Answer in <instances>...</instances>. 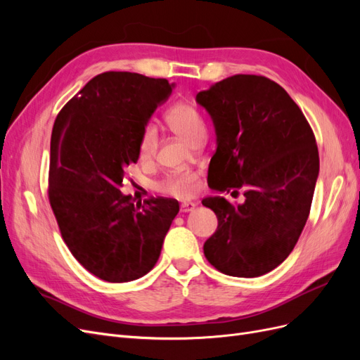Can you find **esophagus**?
<instances>
[{
	"mask_svg": "<svg viewBox=\"0 0 360 360\" xmlns=\"http://www.w3.org/2000/svg\"><path fill=\"white\" fill-rule=\"evenodd\" d=\"M195 207H197V204H195V202H181L180 212L181 213H188V212H192Z\"/></svg>",
	"mask_w": 360,
	"mask_h": 360,
	"instance_id": "esophagus-1",
	"label": "esophagus"
}]
</instances>
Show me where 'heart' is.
Wrapping results in <instances>:
<instances>
[{
  "label": "heart",
  "instance_id": "1",
  "mask_svg": "<svg viewBox=\"0 0 360 360\" xmlns=\"http://www.w3.org/2000/svg\"><path fill=\"white\" fill-rule=\"evenodd\" d=\"M168 126L180 138L192 144L195 138L205 134V124L197 108L186 102L174 103L165 114ZM158 147V130L153 124H147L141 134L138 151L143 159H150L155 155ZM163 192H167L177 198H191L198 189V174L195 171H179L172 172L160 183L159 186Z\"/></svg>",
  "mask_w": 360,
  "mask_h": 360
}]
</instances>
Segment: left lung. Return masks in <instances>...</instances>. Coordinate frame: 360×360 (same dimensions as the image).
<instances>
[{"label":"left lung","instance_id":"left-lung-1","mask_svg":"<svg viewBox=\"0 0 360 360\" xmlns=\"http://www.w3.org/2000/svg\"><path fill=\"white\" fill-rule=\"evenodd\" d=\"M197 102L216 134L209 186L245 189L238 205L202 200L217 216L204 255L225 275H266L290 255L309 216L320 171L312 129L288 93L264 76H230L200 91Z\"/></svg>","mask_w":360,"mask_h":360}]
</instances>
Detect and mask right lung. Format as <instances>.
Here are the masks:
<instances>
[{
	"label": "right lung",
	"mask_w": 360,
	"mask_h": 360,
	"mask_svg": "<svg viewBox=\"0 0 360 360\" xmlns=\"http://www.w3.org/2000/svg\"><path fill=\"white\" fill-rule=\"evenodd\" d=\"M167 79L106 72L64 105L51 136L49 202L63 240L81 266L108 282L135 281L155 267L179 202L136 205L123 195L124 168L156 108L172 93Z\"/></svg>",
	"instance_id": "add662e5"
}]
</instances>
